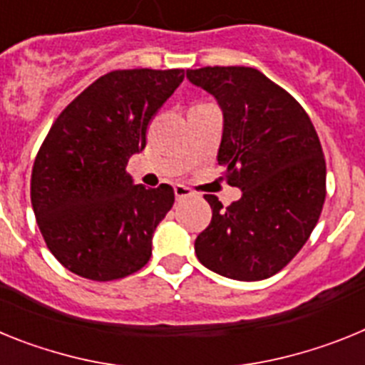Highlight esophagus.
<instances>
[{
  "instance_id": "obj_1",
  "label": "esophagus",
  "mask_w": 365,
  "mask_h": 365,
  "mask_svg": "<svg viewBox=\"0 0 365 365\" xmlns=\"http://www.w3.org/2000/svg\"><path fill=\"white\" fill-rule=\"evenodd\" d=\"M173 192H175V197H177V201H182V199H186V197H192V195H193V192H192V190H190L188 186H185V185H177L175 188H173Z\"/></svg>"
}]
</instances>
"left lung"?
I'll return each instance as SVG.
<instances>
[{"instance_id": "1", "label": "left lung", "mask_w": 365, "mask_h": 365, "mask_svg": "<svg viewBox=\"0 0 365 365\" xmlns=\"http://www.w3.org/2000/svg\"><path fill=\"white\" fill-rule=\"evenodd\" d=\"M186 78L217 100V163L241 190L227 208L205 195L212 221L195 240L197 259L225 278H270L302 250L324 208L320 138L305 109L257 69L201 67Z\"/></svg>"}]
</instances>
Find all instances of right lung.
I'll list each match as a JSON object with an SVG mask.
<instances>
[{
	"label": "right lung",
	"instance_id": "right-lung-1",
	"mask_svg": "<svg viewBox=\"0 0 365 365\" xmlns=\"http://www.w3.org/2000/svg\"><path fill=\"white\" fill-rule=\"evenodd\" d=\"M182 78V69L111 71L54 120L32 166L31 202L47 248L71 272L111 282L150 261L175 195L170 185H135L125 166Z\"/></svg>",
	"mask_w": 365,
	"mask_h": 365
}]
</instances>
